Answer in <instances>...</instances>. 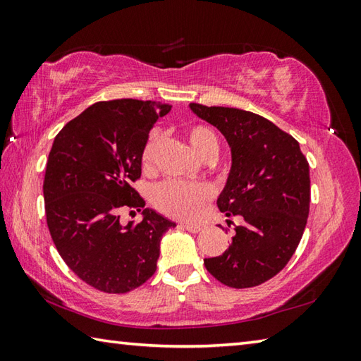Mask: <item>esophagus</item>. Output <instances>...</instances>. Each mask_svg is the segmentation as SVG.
Returning <instances> with one entry per match:
<instances>
[{"label": "esophagus", "instance_id": "obj_1", "mask_svg": "<svg viewBox=\"0 0 361 361\" xmlns=\"http://www.w3.org/2000/svg\"><path fill=\"white\" fill-rule=\"evenodd\" d=\"M180 226L188 229L189 233H194V234L202 231V226H200V225H194V224H180Z\"/></svg>", "mask_w": 361, "mask_h": 361}]
</instances>
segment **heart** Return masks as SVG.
Returning <instances> with one entry per match:
<instances>
[{"label":"heart","mask_w":361,"mask_h":361,"mask_svg":"<svg viewBox=\"0 0 361 361\" xmlns=\"http://www.w3.org/2000/svg\"><path fill=\"white\" fill-rule=\"evenodd\" d=\"M190 147L204 161H214L219 155V141L209 127L195 124L186 130ZM159 147V133L157 130L145 137L141 150V166L144 171H152ZM212 189L208 185H189L180 181H164L153 190V206L166 216L180 220H194L200 217L206 206L212 200Z\"/></svg>","instance_id":"1"}]
</instances>
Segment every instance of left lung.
I'll return each mask as SVG.
<instances>
[{
	"mask_svg": "<svg viewBox=\"0 0 361 361\" xmlns=\"http://www.w3.org/2000/svg\"><path fill=\"white\" fill-rule=\"evenodd\" d=\"M189 106L231 147V171L217 206L226 217L243 219L228 250L204 259V267L228 287L260 286L287 265L301 242L310 206L309 163L293 136L256 113Z\"/></svg>",
	"mask_w": 361,
	"mask_h": 361,
	"instance_id": "1",
	"label": "left lung"
}]
</instances>
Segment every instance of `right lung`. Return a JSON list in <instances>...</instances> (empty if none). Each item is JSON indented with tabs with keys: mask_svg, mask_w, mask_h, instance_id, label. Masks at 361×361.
<instances>
[{
	"mask_svg": "<svg viewBox=\"0 0 361 361\" xmlns=\"http://www.w3.org/2000/svg\"><path fill=\"white\" fill-rule=\"evenodd\" d=\"M172 105L116 99L96 102L54 140L43 181L46 221L71 271L105 293H127L157 271L161 237L175 224L145 208L132 183L150 128ZM122 209L143 211L124 227Z\"/></svg>",
	"mask_w": 361,
	"mask_h": 361,
	"instance_id": "add662e5",
	"label": "right lung"
}]
</instances>
